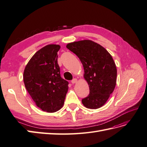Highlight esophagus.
<instances>
[{"mask_svg":"<svg viewBox=\"0 0 147 147\" xmlns=\"http://www.w3.org/2000/svg\"><path fill=\"white\" fill-rule=\"evenodd\" d=\"M77 82H78L77 79H73L72 81H71V83H72L73 84H76Z\"/></svg>","mask_w":147,"mask_h":147,"instance_id":"esophagus-1","label":"esophagus"}]
</instances>
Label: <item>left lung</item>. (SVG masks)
<instances>
[{"mask_svg": "<svg viewBox=\"0 0 147 147\" xmlns=\"http://www.w3.org/2000/svg\"><path fill=\"white\" fill-rule=\"evenodd\" d=\"M66 47L80 58L84 78L89 85L90 94L82 100V103L90 109L103 107L117 84V69L111 55L105 47L91 40L68 43Z\"/></svg>", "mask_w": 147, "mask_h": 147, "instance_id": "8db88e82", "label": "left lung"}]
</instances>
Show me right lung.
I'll list each match as a JSON object with an SVG mask.
<instances>
[{"label":"right lung","instance_id":"obj_1","mask_svg":"<svg viewBox=\"0 0 147 147\" xmlns=\"http://www.w3.org/2000/svg\"><path fill=\"white\" fill-rule=\"evenodd\" d=\"M58 44H49L37 51L24 71L25 87L40 110L54 113L62 108L68 82L61 77L57 64Z\"/></svg>","mask_w":147,"mask_h":147}]
</instances>
